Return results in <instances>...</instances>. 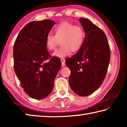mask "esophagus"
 <instances>
[{
	"mask_svg": "<svg viewBox=\"0 0 127 127\" xmlns=\"http://www.w3.org/2000/svg\"><path fill=\"white\" fill-rule=\"evenodd\" d=\"M61 62H62V66H65V59L64 58H62L61 59Z\"/></svg>",
	"mask_w": 127,
	"mask_h": 127,
	"instance_id": "esophagus-1",
	"label": "esophagus"
}]
</instances>
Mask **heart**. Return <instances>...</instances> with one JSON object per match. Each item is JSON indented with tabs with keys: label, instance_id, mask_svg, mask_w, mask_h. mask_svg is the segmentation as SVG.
Masks as SVG:
<instances>
[{
	"label": "heart",
	"instance_id": "heart-1",
	"mask_svg": "<svg viewBox=\"0 0 127 127\" xmlns=\"http://www.w3.org/2000/svg\"><path fill=\"white\" fill-rule=\"evenodd\" d=\"M55 35L49 33L45 38V45L49 50L57 48L61 41L62 46L53 53V56L63 58L71 51L79 50L82 46L85 37L84 30L80 26L68 22H63L56 26Z\"/></svg>",
	"mask_w": 127,
	"mask_h": 127
}]
</instances>
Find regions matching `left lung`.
<instances>
[{
	"label": "left lung",
	"instance_id": "8db88e82",
	"mask_svg": "<svg viewBox=\"0 0 127 127\" xmlns=\"http://www.w3.org/2000/svg\"><path fill=\"white\" fill-rule=\"evenodd\" d=\"M85 32L82 46L66 60L70 69V87L74 93L87 96L96 91L106 77L110 59V49L102 30L87 18L79 19Z\"/></svg>",
	"mask_w": 127,
	"mask_h": 127
}]
</instances>
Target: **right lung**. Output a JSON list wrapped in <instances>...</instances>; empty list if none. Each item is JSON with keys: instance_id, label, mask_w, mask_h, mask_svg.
I'll return each instance as SVG.
<instances>
[{"instance_id": "add662e5", "label": "right lung", "mask_w": 127, "mask_h": 127, "mask_svg": "<svg viewBox=\"0 0 127 127\" xmlns=\"http://www.w3.org/2000/svg\"><path fill=\"white\" fill-rule=\"evenodd\" d=\"M54 21H32L21 30L13 46L14 72L21 86L30 97L40 100L52 91L61 68L59 58L46 50L45 38Z\"/></svg>"}]
</instances>
